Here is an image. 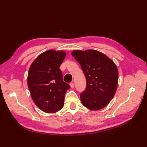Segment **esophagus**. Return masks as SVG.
I'll return each instance as SVG.
<instances>
[{"label": "esophagus", "mask_w": 147, "mask_h": 147, "mask_svg": "<svg viewBox=\"0 0 147 147\" xmlns=\"http://www.w3.org/2000/svg\"><path fill=\"white\" fill-rule=\"evenodd\" d=\"M70 87H71V88H73L74 87V83L73 82L70 83Z\"/></svg>", "instance_id": "1"}]
</instances>
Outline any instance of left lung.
Wrapping results in <instances>:
<instances>
[{"mask_svg": "<svg viewBox=\"0 0 147 147\" xmlns=\"http://www.w3.org/2000/svg\"><path fill=\"white\" fill-rule=\"evenodd\" d=\"M72 56L80 64L86 80V88L81 94L82 104L92 110H98L107 105L115 94L118 72L116 65L98 51L75 50Z\"/></svg>", "mask_w": 147, "mask_h": 147, "instance_id": "8db88e82", "label": "left lung"}]
</instances>
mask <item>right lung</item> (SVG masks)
<instances>
[{"instance_id": "1", "label": "right lung", "mask_w": 147, "mask_h": 147, "mask_svg": "<svg viewBox=\"0 0 147 147\" xmlns=\"http://www.w3.org/2000/svg\"><path fill=\"white\" fill-rule=\"evenodd\" d=\"M65 57L63 51L48 50L40 55L31 64L28 85L32 100L46 113H55L64 105L70 85L63 80L59 67Z\"/></svg>"}]
</instances>
